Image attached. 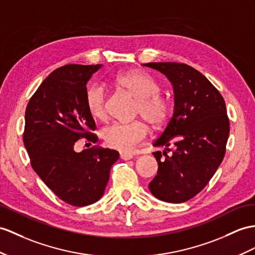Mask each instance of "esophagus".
I'll list each match as a JSON object with an SVG mask.
<instances>
[{
	"instance_id": "34e87169",
	"label": "esophagus",
	"mask_w": 255,
	"mask_h": 255,
	"mask_svg": "<svg viewBox=\"0 0 255 255\" xmlns=\"http://www.w3.org/2000/svg\"><path fill=\"white\" fill-rule=\"evenodd\" d=\"M120 158L122 160H131L133 158V154L128 152H120Z\"/></svg>"
}]
</instances>
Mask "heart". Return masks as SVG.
I'll return each instance as SVG.
<instances>
[{
    "instance_id": "obj_1",
    "label": "heart",
    "mask_w": 255,
    "mask_h": 255,
    "mask_svg": "<svg viewBox=\"0 0 255 255\" xmlns=\"http://www.w3.org/2000/svg\"><path fill=\"white\" fill-rule=\"evenodd\" d=\"M115 81L137 98L135 115L140 116L151 127H161L169 119L171 102L160 92L161 84L152 74L144 70H132L118 74ZM106 101L107 92L103 84L92 83L86 90V106L95 119L106 117ZM147 133L146 124L139 120L114 122L102 129V137L110 148L131 151L138 142L145 139Z\"/></svg>"
}]
</instances>
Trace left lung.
Returning a JSON list of instances; mask_svg holds the SVG:
<instances>
[{
	"instance_id": "1",
	"label": "left lung",
	"mask_w": 255,
	"mask_h": 255,
	"mask_svg": "<svg viewBox=\"0 0 255 255\" xmlns=\"http://www.w3.org/2000/svg\"><path fill=\"white\" fill-rule=\"evenodd\" d=\"M169 78L174 89V113L153 146L157 175L149 183L151 194L171 203L187 201L206 187L226 152L229 119L221 93L201 72L186 64L148 63ZM163 154L164 157H162Z\"/></svg>"
}]
</instances>
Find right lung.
Instances as JSON below:
<instances>
[{
  "mask_svg": "<svg viewBox=\"0 0 255 255\" xmlns=\"http://www.w3.org/2000/svg\"><path fill=\"white\" fill-rule=\"evenodd\" d=\"M99 67L70 64L54 70L31 96L24 116L23 144L31 166L60 200L73 207L101 199L119 159L117 150L97 145L74 151L80 138L98 140L85 94L86 82Z\"/></svg>",
  "mask_w": 255,
  "mask_h": 255,
  "instance_id": "obj_1",
  "label": "right lung"
}]
</instances>
